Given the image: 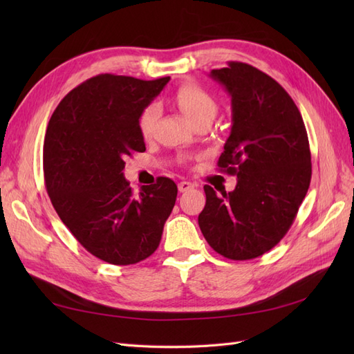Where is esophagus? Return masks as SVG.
Instances as JSON below:
<instances>
[{"label":"esophagus","instance_id":"34e87169","mask_svg":"<svg viewBox=\"0 0 354 354\" xmlns=\"http://www.w3.org/2000/svg\"><path fill=\"white\" fill-rule=\"evenodd\" d=\"M194 187H195V185L190 183V181H180L178 183V192H181V194H183V192L192 190Z\"/></svg>","mask_w":354,"mask_h":354}]
</instances>
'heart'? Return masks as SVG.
Returning a JSON list of instances; mask_svg holds the SVG:
<instances>
[{"label": "heart", "instance_id": "b5f03b06", "mask_svg": "<svg viewBox=\"0 0 354 354\" xmlns=\"http://www.w3.org/2000/svg\"><path fill=\"white\" fill-rule=\"evenodd\" d=\"M174 99L178 108L185 112V115L194 124L207 120L212 121L217 113L216 100L205 88H202L198 84L186 82L180 85L174 94ZM159 115L160 109L156 103L147 104L146 108L142 109L140 115H138V130L145 137H149L153 133Z\"/></svg>", "mask_w": 354, "mask_h": 354}]
</instances>
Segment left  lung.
<instances>
[{
    "instance_id": "obj_1",
    "label": "left lung",
    "mask_w": 354,
    "mask_h": 354,
    "mask_svg": "<svg viewBox=\"0 0 354 354\" xmlns=\"http://www.w3.org/2000/svg\"><path fill=\"white\" fill-rule=\"evenodd\" d=\"M209 77L232 97V130L218 167L236 176L221 195L205 185L198 217L211 248L230 260H251L285 236L312 178L301 113L281 84L242 62L212 69Z\"/></svg>"
}]
</instances>
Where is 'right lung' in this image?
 <instances>
[{
    "label": "right lung",
    "mask_w": 354,
    "mask_h": 354,
    "mask_svg": "<svg viewBox=\"0 0 354 354\" xmlns=\"http://www.w3.org/2000/svg\"><path fill=\"white\" fill-rule=\"evenodd\" d=\"M169 81L102 73L68 93L44 138V178L60 220L97 259L136 264L159 246L177 186L159 177L134 195L124 177L127 156L145 152L138 115Z\"/></svg>",
    "instance_id": "add662e5"
}]
</instances>
